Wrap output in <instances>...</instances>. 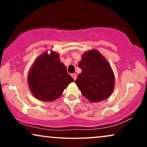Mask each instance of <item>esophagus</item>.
Listing matches in <instances>:
<instances>
[{
    "mask_svg": "<svg viewBox=\"0 0 147 147\" xmlns=\"http://www.w3.org/2000/svg\"><path fill=\"white\" fill-rule=\"evenodd\" d=\"M71 76V77L73 78V79H74V80H76V79H77V75H76V74H72Z\"/></svg>",
    "mask_w": 147,
    "mask_h": 147,
    "instance_id": "34e87169",
    "label": "esophagus"
}]
</instances>
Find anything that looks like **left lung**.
Wrapping results in <instances>:
<instances>
[{"label":"left lung","mask_w":147,"mask_h":147,"mask_svg":"<svg viewBox=\"0 0 147 147\" xmlns=\"http://www.w3.org/2000/svg\"><path fill=\"white\" fill-rule=\"evenodd\" d=\"M82 73L76 84L82 94L91 102H100L111 95L114 86V75L104 57L96 50L86 52L79 63Z\"/></svg>","instance_id":"1"}]
</instances>
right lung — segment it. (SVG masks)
<instances>
[{
	"mask_svg": "<svg viewBox=\"0 0 147 147\" xmlns=\"http://www.w3.org/2000/svg\"><path fill=\"white\" fill-rule=\"evenodd\" d=\"M59 57L54 51L50 54L45 52L36 59L30 70L28 84L32 94L38 100L54 101L74 82Z\"/></svg>",
	"mask_w": 147,
	"mask_h": 147,
	"instance_id": "add662e5",
	"label": "right lung"
}]
</instances>
